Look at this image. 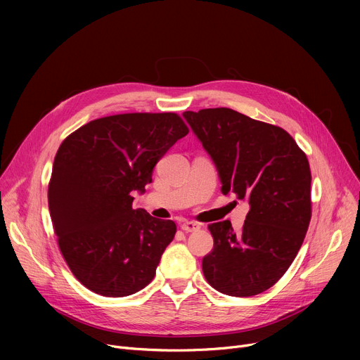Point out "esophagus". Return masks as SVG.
Returning <instances> with one entry per match:
<instances>
[{"mask_svg": "<svg viewBox=\"0 0 360 360\" xmlns=\"http://www.w3.org/2000/svg\"><path fill=\"white\" fill-rule=\"evenodd\" d=\"M201 228V226L197 223V221H184L182 224H181V229L184 231V232H195V231H198Z\"/></svg>", "mask_w": 360, "mask_h": 360, "instance_id": "1", "label": "esophagus"}]
</instances>
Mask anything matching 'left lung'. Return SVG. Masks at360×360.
<instances>
[{
  "label": "left lung",
  "instance_id": "left-lung-1",
  "mask_svg": "<svg viewBox=\"0 0 360 360\" xmlns=\"http://www.w3.org/2000/svg\"><path fill=\"white\" fill-rule=\"evenodd\" d=\"M184 117L216 163L221 193L251 207L240 232L229 220L209 224L214 247L202 258L204 277L224 295L266 292L290 267L311 221L305 151L288 131L229 108L186 110Z\"/></svg>",
  "mask_w": 360,
  "mask_h": 360
}]
</instances>
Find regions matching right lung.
<instances>
[{
	"instance_id": "1",
	"label": "right lung",
	"mask_w": 360,
	"mask_h": 360,
	"mask_svg": "<svg viewBox=\"0 0 360 360\" xmlns=\"http://www.w3.org/2000/svg\"><path fill=\"white\" fill-rule=\"evenodd\" d=\"M188 131L175 112L120 113L87 122L61 143L49 213L68 269L89 290L122 297L153 280L176 224L132 209V193H144L155 165Z\"/></svg>"
}]
</instances>
